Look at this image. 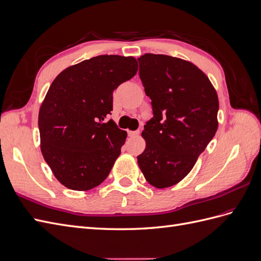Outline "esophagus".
Instances as JSON below:
<instances>
[{
	"instance_id": "34e87169",
	"label": "esophagus",
	"mask_w": 261,
	"mask_h": 261,
	"mask_svg": "<svg viewBox=\"0 0 261 261\" xmlns=\"http://www.w3.org/2000/svg\"><path fill=\"white\" fill-rule=\"evenodd\" d=\"M139 135V130H128V136L129 137H136Z\"/></svg>"
}]
</instances>
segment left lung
Returning a JSON list of instances; mask_svg holds the SVG:
<instances>
[{
	"mask_svg": "<svg viewBox=\"0 0 261 261\" xmlns=\"http://www.w3.org/2000/svg\"><path fill=\"white\" fill-rule=\"evenodd\" d=\"M139 77L153 117L138 165L149 184L167 188L183 179L218 129L219 100L209 78L193 63L164 54L138 59Z\"/></svg>",
	"mask_w": 261,
	"mask_h": 261,
	"instance_id": "left-lung-1",
	"label": "left lung"
}]
</instances>
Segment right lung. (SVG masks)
<instances>
[{
  "label": "right lung",
  "mask_w": 261,
  "mask_h": 261,
  "mask_svg": "<svg viewBox=\"0 0 261 261\" xmlns=\"http://www.w3.org/2000/svg\"><path fill=\"white\" fill-rule=\"evenodd\" d=\"M137 68L133 57L99 55L67 67L51 84L39 111L41 152L65 187L88 191L108 177L127 137L106 121L113 91Z\"/></svg>",
  "instance_id": "add662e5"
}]
</instances>
